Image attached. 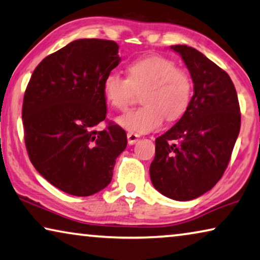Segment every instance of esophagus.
Listing matches in <instances>:
<instances>
[{
    "mask_svg": "<svg viewBox=\"0 0 260 260\" xmlns=\"http://www.w3.org/2000/svg\"><path fill=\"white\" fill-rule=\"evenodd\" d=\"M139 138H140V135L133 133V132H128V133H127V139H128L129 145H134V143L139 140Z\"/></svg>",
    "mask_w": 260,
    "mask_h": 260,
    "instance_id": "1",
    "label": "esophagus"
}]
</instances>
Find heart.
Returning <instances> with one entry per match:
<instances>
[{
	"label": "heart",
	"mask_w": 260,
	"mask_h": 260,
	"mask_svg": "<svg viewBox=\"0 0 260 260\" xmlns=\"http://www.w3.org/2000/svg\"><path fill=\"white\" fill-rule=\"evenodd\" d=\"M127 78L111 72L103 80L106 102L123 111L133 102L134 91L143 90L142 106L117 119L119 126L133 133L156 129L164 119L172 121L187 111L192 94V81L187 71L176 68L168 58L150 55L127 65Z\"/></svg>",
	"instance_id": "b5f03b06"
}]
</instances>
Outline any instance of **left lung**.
I'll use <instances>...</instances> for the list:
<instances>
[{"label": "left lung", "instance_id": "1", "mask_svg": "<svg viewBox=\"0 0 260 260\" xmlns=\"http://www.w3.org/2000/svg\"><path fill=\"white\" fill-rule=\"evenodd\" d=\"M189 70L193 95L172 128L155 140L149 174L168 199L190 201L210 190L229 165L241 129V110L225 71L187 45H172Z\"/></svg>", "mask_w": 260, "mask_h": 260}]
</instances>
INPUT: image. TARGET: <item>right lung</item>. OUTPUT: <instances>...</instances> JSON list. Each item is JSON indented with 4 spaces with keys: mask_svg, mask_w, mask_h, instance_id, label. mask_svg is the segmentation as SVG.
<instances>
[{
    "mask_svg": "<svg viewBox=\"0 0 260 260\" xmlns=\"http://www.w3.org/2000/svg\"><path fill=\"white\" fill-rule=\"evenodd\" d=\"M113 41L84 38L45 57L23 99L24 140L31 164L59 190L91 196L106 188L126 132L106 118L103 80L121 58Z\"/></svg>",
    "mask_w": 260,
    "mask_h": 260,
    "instance_id": "obj_1",
    "label": "right lung"
}]
</instances>
